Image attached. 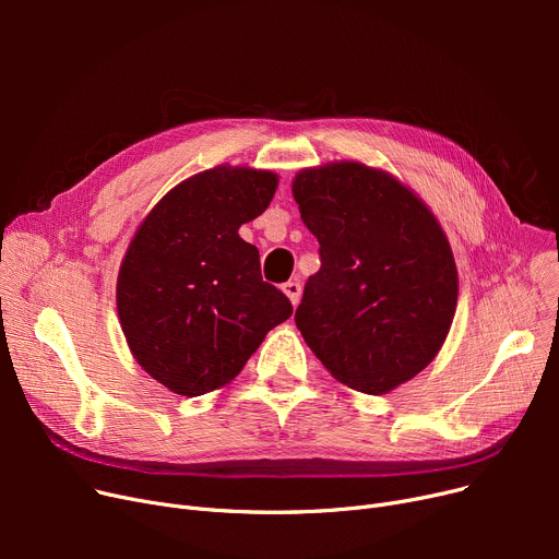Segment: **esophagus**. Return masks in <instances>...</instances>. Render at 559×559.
Wrapping results in <instances>:
<instances>
[{"instance_id":"34e87169","label":"esophagus","mask_w":559,"mask_h":559,"mask_svg":"<svg viewBox=\"0 0 559 559\" xmlns=\"http://www.w3.org/2000/svg\"><path fill=\"white\" fill-rule=\"evenodd\" d=\"M283 292L287 295V299L292 301V306H297L301 299V283L299 278H292L287 283H283Z\"/></svg>"}]
</instances>
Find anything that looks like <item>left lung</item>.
I'll return each mask as SVG.
<instances>
[{
    "mask_svg": "<svg viewBox=\"0 0 559 559\" xmlns=\"http://www.w3.org/2000/svg\"><path fill=\"white\" fill-rule=\"evenodd\" d=\"M292 194L319 242L295 321L340 383L383 394L442 348L457 304V270L428 205L390 174L360 163L304 169Z\"/></svg>",
    "mask_w": 559,
    "mask_h": 559,
    "instance_id": "left-lung-1",
    "label": "left lung"
}]
</instances>
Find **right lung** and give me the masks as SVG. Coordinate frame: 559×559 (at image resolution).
Listing matches in <instances>:
<instances>
[{
    "instance_id": "add662e5",
    "label": "right lung",
    "mask_w": 559,
    "mask_h": 559,
    "mask_svg": "<svg viewBox=\"0 0 559 559\" xmlns=\"http://www.w3.org/2000/svg\"><path fill=\"white\" fill-rule=\"evenodd\" d=\"M276 186V174L249 167L201 171L156 203L129 245L120 324L142 369L174 394L230 383L292 314L283 292L262 281L258 249L238 235Z\"/></svg>"
}]
</instances>
